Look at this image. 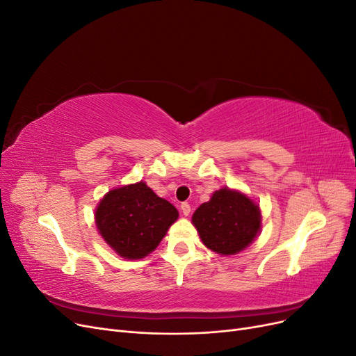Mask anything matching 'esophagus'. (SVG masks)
I'll use <instances>...</instances> for the list:
<instances>
[{
    "mask_svg": "<svg viewBox=\"0 0 356 356\" xmlns=\"http://www.w3.org/2000/svg\"><path fill=\"white\" fill-rule=\"evenodd\" d=\"M181 212H182V215H190V212H191V207L190 204L187 203V202H184V203H181Z\"/></svg>",
    "mask_w": 356,
    "mask_h": 356,
    "instance_id": "34e87169",
    "label": "esophagus"
}]
</instances>
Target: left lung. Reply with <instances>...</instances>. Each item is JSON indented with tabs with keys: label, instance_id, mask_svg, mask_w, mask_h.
Segmentation results:
<instances>
[{
	"label": "left lung",
	"instance_id": "obj_1",
	"mask_svg": "<svg viewBox=\"0 0 356 356\" xmlns=\"http://www.w3.org/2000/svg\"><path fill=\"white\" fill-rule=\"evenodd\" d=\"M191 222L203 245L220 255H233L251 245L261 229L260 207L238 190H217L193 213Z\"/></svg>",
	"mask_w": 356,
	"mask_h": 356
}]
</instances>
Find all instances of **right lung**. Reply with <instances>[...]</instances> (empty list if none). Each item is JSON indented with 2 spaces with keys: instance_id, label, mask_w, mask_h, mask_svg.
Segmentation results:
<instances>
[{
  "instance_id": "add662e5",
  "label": "right lung",
  "mask_w": 356,
  "mask_h": 356,
  "mask_svg": "<svg viewBox=\"0 0 356 356\" xmlns=\"http://www.w3.org/2000/svg\"><path fill=\"white\" fill-rule=\"evenodd\" d=\"M177 220L174 204L159 197L143 181L108 191L95 211L104 241L126 260L153 252Z\"/></svg>"
}]
</instances>
